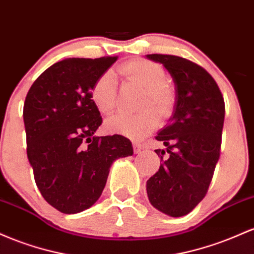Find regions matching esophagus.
<instances>
[{
	"instance_id": "34e87169",
	"label": "esophagus",
	"mask_w": 254,
	"mask_h": 254,
	"mask_svg": "<svg viewBox=\"0 0 254 254\" xmlns=\"http://www.w3.org/2000/svg\"><path fill=\"white\" fill-rule=\"evenodd\" d=\"M133 147H134L135 153H140L142 150H144V145L139 144V142H133Z\"/></svg>"
}]
</instances>
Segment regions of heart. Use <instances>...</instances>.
Here are the masks:
<instances>
[{
  "instance_id": "b5f03b06",
  "label": "heart",
  "mask_w": 254,
  "mask_h": 254,
  "mask_svg": "<svg viewBox=\"0 0 254 254\" xmlns=\"http://www.w3.org/2000/svg\"><path fill=\"white\" fill-rule=\"evenodd\" d=\"M120 70L129 80L145 89L139 103V108L144 110L136 114L119 113L108 120L107 129L130 138H142L157 128L158 116L167 119L172 114L175 95L172 87L165 84L167 74L164 68L156 62L134 59L122 64ZM116 84L115 73L108 69L96 79L91 89L93 103L105 115L112 114L118 105Z\"/></svg>"
}]
</instances>
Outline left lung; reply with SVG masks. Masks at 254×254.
Instances as JSON below:
<instances>
[{"instance_id": "obj_1", "label": "left lung", "mask_w": 254, "mask_h": 254, "mask_svg": "<svg viewBox=\"0 0 254 254\" xmlns=\"http://www.w3.org/2000/svg\"><path fill=\"white\" fill-rule=\"evenodd\" d=\"M173 76L176 101L169 125L156 139L165 150L158 172L146 182L156 209L172 217L192 211L206 195L219 158L224 99L217 82L201 65L175 55L150 54Z\"/></svg>"}]
</instances>
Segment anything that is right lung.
I'll use <instances>...</instances> for the list:
<instances>
[{
	"label": "right lung",
	"mask_w": 254,
	"mask_h": 254,
	"mask_svg": "<svg viewBox=\"0 0 254 254\" xmlns=\"http://www.w3.org/2000/svg\"><path fill=\"white\" fill-rule=\"evenodd\" d=\"M118 56L65 59L45 69L24 104L27 157L43 198L78 213L98 200L115 159L133 155L126 136H96L102 116L91 89Z\"/></svg>",
	"instance_id": "right-lung-1"
}]
</instances>
